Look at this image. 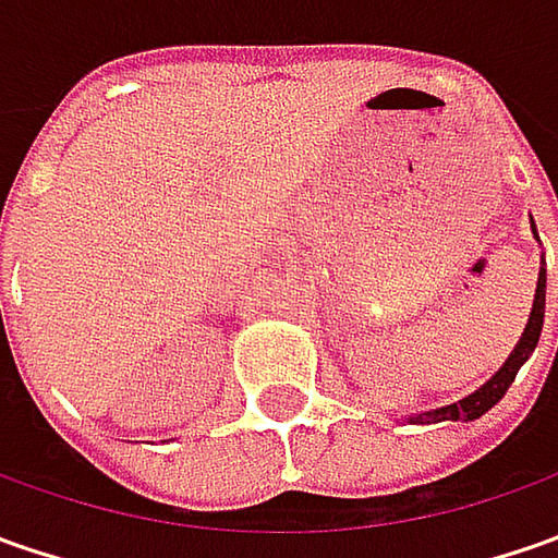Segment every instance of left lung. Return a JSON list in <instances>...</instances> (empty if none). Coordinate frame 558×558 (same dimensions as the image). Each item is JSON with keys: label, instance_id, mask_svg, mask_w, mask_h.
I'll use <instances>...</instances> for the list:
<instances>
[{"label": "left lung", "instance_id": "1", "mask_svg": "<svg viewBox=\"0 0 558 558\" xmlns=\"http://www.w3.org/2000/svg\"><path fill=\"white\" fill-rule=\"evenodd\" d=\"M537 235V229H534ZM544 304H547V272L541 269V279H537V294H534V307H531V319H527L525 335L519 338L515 351L509 354V360L504 363V369L494 375L490 381H484L482 388L475 395L462 397L450 407H440V410H428V413H418V416H410V422H472V418L484 416L500 397L509 391V385L515 381V375L522 369L527 356L534 354L537 348V338H541V329H544Z\"/></svg>", "mask_w": 558, "mask_h": 558}]
</instances>
